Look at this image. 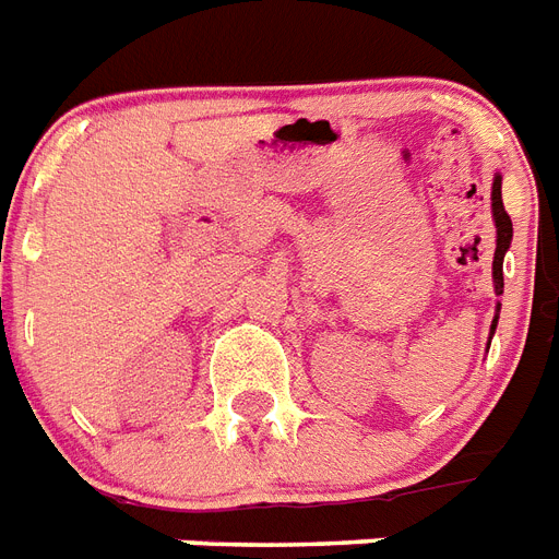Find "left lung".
<instances>
[{"mask_svg": "<svg viewBox=\"0 0 559 559\" xmlns=\"http://www.w3.org/2000/svg\"><path fill=\"white\" fill-rule=\"evenodd\" d=\"M490 216H493V227H497V251H493V292L497 297H502L506 292V280H502V262H506V253L511 248L513 239V225L511 216L506 213V204H502V176H493V187H490ZM499 311H502V302H497V314H493V323H490V337L497 334ZM490 349V343H488Z\"/></svg>", "mask_w": 559, "mask_h": 559, "instance_id": "1", "label": "left lung"}]
</instances>
